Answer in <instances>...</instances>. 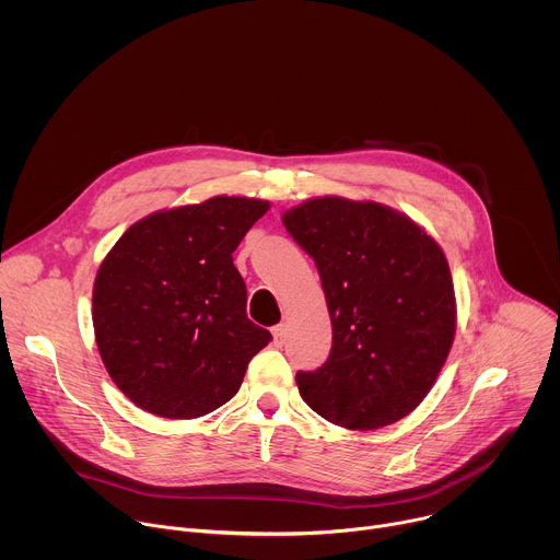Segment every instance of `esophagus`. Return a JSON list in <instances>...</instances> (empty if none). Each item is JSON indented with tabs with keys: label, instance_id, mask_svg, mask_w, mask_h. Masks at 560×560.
Segmentation results:
<instances>
[{
	"label": "esophagus",
	"instance_id": "esophagus-1",
	"mask_svg": "<svg viewBox=\"0 0 560 560\" xmlns=\"http://www.w3.org/2000/svg\"><path fill=\"white\" fill-rule=\"evenodd\" d=\"M272 339H275L277 346H283V341H285V326H275L272 328Z\"/></svg>",
	"mask_w": 560,
	"mask_h": 560
}]
</instances>
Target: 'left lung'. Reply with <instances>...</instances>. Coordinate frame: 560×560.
I'll return each instance as SVG.
<instances>
[{
	"instance_id": "8db88e82",
	"label": "left lung",
	"mask_w": 560,
	"mask_h": 560,
	"mask_svg": "<svg viewBox=\"0 0 560 560\" xmlns=\"http://www.w3.org/2000/svg\"><path fill=\"white\" fill-rule=\"evenodd\" d=\"M314 259L332 322V350L299 372L303 401L348 430L408 417L432 389L456 335L445 253L408 214L328 195L281 217Z\"/></svg>"
}]
</instances>
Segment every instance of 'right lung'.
<instances>
[{"label":"right lung","mask_w":560,"mask_h":560,"mask_svg":"<svg viewBox=\"0 0 560 560\" xmlns=\"http://www.w3.org/2000/svg\"><path fill=\"white\" fill-rule=\"evenodd\" d=\"M270 201L212 197L132 223L102 261L93 328L130 401L164 419L203 417L238 392L272 339L246 314L232 253Z\"/></svg>","instance_id":"add662e5"}]
</instances>
